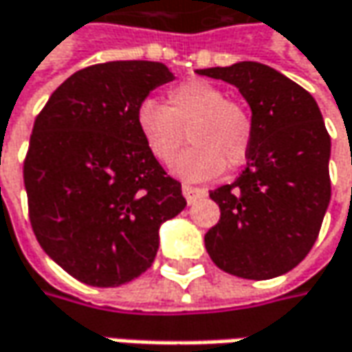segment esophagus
I'll use <instances>...</instances> for the list:
<instances>
[{"instance_id": "34e87169", "label": "esophagus", "mask_w": 352, "mask_h": 352, "mask_svg": "<svg viewBox=\"0 0 352 352\" xmlns=\"http://www.w3.org/2000/svg\"><path fill=\"white\" fill-rule=\"evenodd\" d=\"M181 191L185 195V199H187V203H195L197 199H201V197H205L206 192L205 189H201V187H192L189 183H183L181 185Z\"/></svg>"}]
</instances>
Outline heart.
Masks as SVG:
<instances>
[{
    "instance_id": "1",
    "label": "heart",
    "mask_w": 352,
    "mask_h": 352,
    "mask_svg": "<svg viewBox=\"0 0 352 352\" xmlns=\"http://www.w3.org/2000/svg\"><path fill=\"white\" fill-rule=\"evenodd\" d=\"M138 128L149 155L163 165L179 155L189 133L192 147L173 163L177 175L189 181H205L224 167H240L248 160L254 142L250 112L205 80L171 88L167 108L146 100L138 112Z\"/></svg>"
}]
</instances>
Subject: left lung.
Masks as SVG:
<instances>
[{"label": "left lung", "instance_id": "8db88e82", "mask_svg": "<svg viewBox=\"0 0 352 352\" xmlns=\"http://www.w3.org/2000/svg\"><path fill=\"white\" fill-rule=\"evenodd\" d=\"M234 85L252 108L254 142L234 183L210 191L221 208L206 252L226 274L270 280L314 248L331 201L329 138L314 96L260 63L197 70Z\"/></svg>", "mask_w": 352, "mask_h": 352}]
</instances>
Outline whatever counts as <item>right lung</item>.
Segmentation results:
<instances>
[{
  "label": "right lung",
  "instance_id": "add662e5",
  "mask_svg": "<svg viewBox=\"0 0 352 352\" xmlns=\"http://www.w3.org/2000/svg\"><path fill=\"white\" fill-rule=\"evenodd\" d=\"M171 80L151 60L92 65L35 118L23 161L29 221L41 248L78 282L116 287L142 276L160 226L187 206L138 128L142 102Z\"/></svg>",
  "mask_w": 352,
  "mask_h": 352
}]
</instances>
